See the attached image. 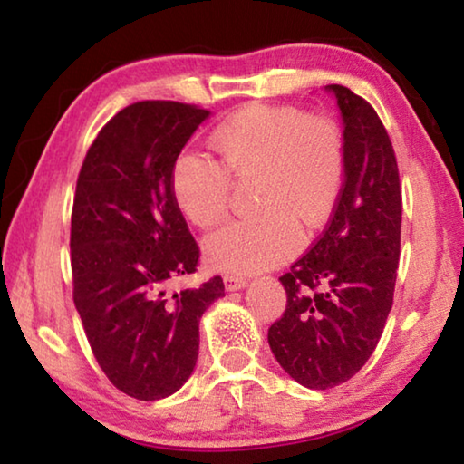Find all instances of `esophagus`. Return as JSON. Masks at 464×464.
<instances>
[{"instance_id": "1", "label": "esophagus", "mask_w": 464, "mask_h": 464, "mask_svg": "<svg viewBox=\"0 0 464 464\" xmlns=\"http://www.w3.org/2000/svg\"><path fill=\"white\" fill-rule=\"evenodd\" d=\"M225 286H227V291H235V289H244L246 286V278L244 276H235V275H225Z\"/></svg>"}]
</instances>
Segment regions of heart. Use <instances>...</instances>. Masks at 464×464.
Here are the masks:
<instances>
[{
  "mask_svg": "<svg viewBox=\"0 0 464 464\" xmlns=\"http://www.w3.org/2000/svg\"><path fill=\"white\" fill-rule=\"evenodd\" d=\"M220 165L181 154L171 171L173 200L189 223L210 229L227 217L233 179H254L258 215L233 220L204 241L217 270L258 272L289 260L304 231L324 227L341 200L347 146L341 126L293 107L247 105L210 134Z\"/></svg>",
  "mask_w": 464,
  "mask_h": 464,
  "instance_id": "obj_1",
  "label": "heart"
}]
</instances>
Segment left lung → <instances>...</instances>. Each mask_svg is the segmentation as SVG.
Masks as SVG:
<instances>
[{
    "label": "left lung",
    "mask_w": 464,
    "mask_h": 464,
    "mask_svg": "<svg viewBox=\"0 0 464 464\" xmlns=\"http://www.w3.org/2000/svg\"><path fill=\"white\" fill-rule=\"evenodd\" d=\"M344 123L347 175L315 244L281 276L286 307L268 328L276 362L314 391L334 388L376 351L401 256L402 192L391 136L370 102L330 84Z\"/></svg>",
    "instance_id": "1"
}]
</instances>
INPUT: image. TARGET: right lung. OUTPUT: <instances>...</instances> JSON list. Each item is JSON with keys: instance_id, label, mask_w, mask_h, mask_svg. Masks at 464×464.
<instances>
[{"instance_id": "obj_1", "label": "right lung", "mask_w": 464, "mask_h": 464, "mask_svg": "<svg viewBox=\"0 0 464 464\" xmlns=\"http://www.w3.org/2000/svg\"><path fill=\"white\" fill-rule=\"evenodd\" d=\"M208 109L138 101L113 115L80 167L72 208L73 304L92 355L117 391L159 401L192 376L202 314L225 295L194 275L200 247L173 200L171 171Z\"/></svg>"}]
</instances>
